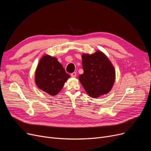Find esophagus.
Here are the masks:
<instances>
[{
	"instance_id": "34e87169",
	"label": "esophagus",
	"mask_w": 151,
	"mask_h": 151,
	"mask_svg": "<svg viewBox=\"0 0 151 151\" xmlns=\"http://www.w3.org/2000/svg\"><path fill=\"white\" fill-rule=\"evenodd\" d=\"M71 77H76V72H73L72 73H71Z\"/></svg>"
}]
</instances>
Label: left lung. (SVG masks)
Listing matches in <instances>:
<instances>
[{"mask_svg": "<svg viewBox=\"0 0 151 151\" xmlns=\"http://www.w3.org/2000/svg\"><path fill=\"white\" fill-rule=\"evenodd\" d=\"M81 57L84 73L79 76V80L86 92L92 98L108 93L115 81L111 62L100 51L92 54H83Z\"/></svg>", "mask_w": 151, "mask_h": 151, "instance_id": "left-lung-1", "label": "left lung"}]
</instances>
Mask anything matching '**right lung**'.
<instances>
[{
	"label": "right lung",
	"instance_id": "obj_1",
	"mask_svg": "<svg viewBox=\"0 0 151 151\" xmlns=\"http://www.w3.org/2000/svg\"><path fill=\"white\" fill-rule=\"evenodd\" d=\"M70 77L57 58L45 55L40 60L35 80L39 89L51 96H55Z\"/></svg>",
	"mask_w": 151,
	"mask_h": 151
}]
</instances>
